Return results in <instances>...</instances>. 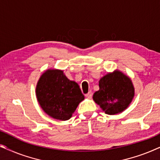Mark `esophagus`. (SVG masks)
<instances>
[{
    "label": "esophagus",
    "mask_w": 160,
    "mask_h": 160,
    "mask_svg": "<svg viewBox=\"0 0 160 160\" xmlns=\"http://www.w3.org/2000/svg\"><path fill=\"white\" fill-rule=\"evenodd\" d=\"M85 96H86L87 98H89V99H91L92 96V92H89L88 93L85 95Z\"/></svg>",
    "instance_id": "esophagus-1"
}]
</instances>
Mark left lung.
<instances>
[{"instance_id": "obj_1", "label": "left lung", "mask_w": 160, "mask_h": 160, "mask_svg": "<svg viewBox=\"0 0 160 160\" xmlns=\"http://www.w3.org/2000/svg\"><path fill=\"white\" fill-rule=\"evenodd\" d=\"M135 88L131 78L119 70L108 73L99 81V90L93 95V100L105 113H122L132 102Z\"/></svg>"}]
</instances>
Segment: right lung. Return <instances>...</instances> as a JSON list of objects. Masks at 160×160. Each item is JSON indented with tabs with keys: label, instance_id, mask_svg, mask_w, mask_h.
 <instances>
[{
	"label": "right lung",
	"instance_id": "right-lung-1",
	"mask_svg": "<svg viewBox=\"0 0 160 160\" xmlns=\"http://www.w3.org/2000/svg\"><path fill=\"white\" fill-rule=\"evenodd\" d=\"M36 95L42 110L53 119L66 121L71 118L84 96L78 84L59 69H48L37 82Z\"/></svg>",
	"mask_w": 160,
	"mask_h": 160
}]
</instances>
